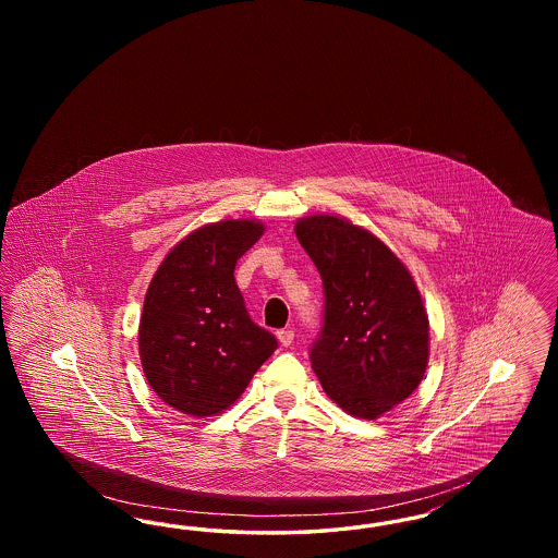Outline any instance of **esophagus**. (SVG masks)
<instances>
[{
    "instance_id": "34e87169",
    "label": "esophagus",
    "mask_w": 558,
    "mask_h": 558,
    "mask_svg": "<svg viewBox=\"0 0 558 558\" xmlns=\"http://www.w3.org/2000/svg\"><path fill=\"white\" fill-rule=\"evenodd\" d=\"M278 341H280L284 347L291 345L292 341H294V330H292V328H282V330H278Z\"/></svg>"
}]
</instances>
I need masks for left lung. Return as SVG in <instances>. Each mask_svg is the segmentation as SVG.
I'll return each instance as SVG.
<instances>
[{
  "instance_id": "1",
  "label": "left lung",
  "mask_w": 558,
  "mask_h": 558,
  "mask_svg": "<svg viewBox=\"0 0 558 558\" xmlns=\"http://www.w3.org/2000/svg\"><path fill=\"white\" fill-rule=\"evenodd\" d=\"M294 234L318 267L322 328L310 349L328 398L357 418H378L425 376L428 318L410 271L371 232L314 215Z\"/></svg>"
}]
</instances>
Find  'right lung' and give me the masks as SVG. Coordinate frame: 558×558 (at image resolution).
I'll return each instance as SVG.
<instances>
[{
    "instance_id": "right-lung-1",
    "label": "right lung",
    "mask_w": 558,
    "mask_h": 558,
    "mask_svg": "<svg viewBox=\"0 0 558 558\" xmlns=\"http://www.w3.org/2000/svg\"><path fill=\"white\" fill-rule=\"evenodd\" d=\"M264 234L248 219L205 226L171 248L144 299L140 357L165 403L213 416L234 403L278 347L240 294L234 267Z\"/></svg>"
}]
</instances>
